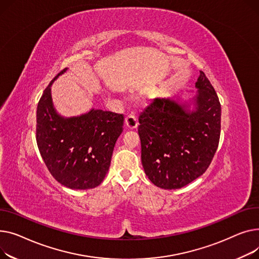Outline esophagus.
I'll use <instances>...</instances> for the list:
<instances>
[{"instance_id": "esophagus-1", "label": "esophagus", "mask_w": 259, "mask_h": 259, "mask_svg": "<svg viewBox=\"0 0 259 259\" xmlns=\"http://www.w3.org/2000/svg\"><path fill=\"white\" fill-rule=\"evenodd\" d=\"M125 124L128 128H132V130L136 128L138 126V120H137V117L134 114L127 115L125 118Z\"/></svg>"}]
</instances>
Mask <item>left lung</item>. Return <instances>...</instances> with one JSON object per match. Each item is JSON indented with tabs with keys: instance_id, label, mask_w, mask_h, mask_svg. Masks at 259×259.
<instances>
[{
	"instance_id": "8db88e82",
	"label": "left lung",
	"mask_w": 259,
	"mask_h": 259,
	"mask_svg": "<svg viewBox=\"0 0 259 259\" xmlns=\"http://www.w3.org/2000/svg\"><path fill=\"white\" fill-rule=\"evenodd\" d=\"M195 110L169 98H156L139 115L141 161L148 179L178 189L209 167L221 136V103L203 71L195 82Z\"/></svg>"
}]
</instances>
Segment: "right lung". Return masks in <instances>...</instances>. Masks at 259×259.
Returning a JSON list of instances; mask_svg holds the SVG:
<instances>
[{"mask_svg":"<svg viewBox=\"0 0 259 259\" xmlns=\"http://www.w3.org/2000/svg\"><path fill=\"white\" fill-rule=\"evenodd\" d=\"M45 89L36 111V143L52 177L71 189L97 187L108 172L118 137L123 131L122 114L102 110L64 118L51 98L52 82Z\"/></svg>","mask_w":259,"mask_h":259,"instance_id":"1","label":"right lung"}]
</instances>
